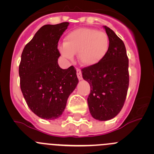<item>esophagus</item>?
<instances>
[{
	"label": "esophagus",
	"mask_w": 154,
	"mask_h": 154,
	"mask_svg": "<svg viewBox=\"0 0 154 154\" xmlns=\"http://www.w3.org/2000/svg\"><path fill=\"white\" fill-rule=\"evenodd\" d=\"M77 75L79 80H82V79H83V77H82L81 71H80V69H79V68H77Z\"/></svg>",
	"instance_id": "obj_1"
}]
</instances>
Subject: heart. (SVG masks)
<instances>
[{"instance_id": "1", "label": "heart", "mask_w": 154, "mask_h": 154, "mask_svg": "<svg viewBox=\"0 0 154 154\" xmlns=\"http://www.w3.org/2000/svg\"><path fill=\"white\" fill-rule=\"evenodd\" d=\"M109 48V38L106 32L83 27L72 30L66 35L64 45L60 48V51L68 60L77 54L80 64L89 67L97 65L105 58Z\"/></svg>"}]
</instances>
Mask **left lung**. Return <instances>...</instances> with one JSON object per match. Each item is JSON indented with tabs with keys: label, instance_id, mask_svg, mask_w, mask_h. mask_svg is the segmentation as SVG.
Returning <instances> with one entry per match:
<instances>
[{
	"label": "left lung",
	"instance_id": "8db88e82",
	"mask_svg": "<svg viewBox=\"0 0 154 154\" xmlns=\"http://www.w3.org/2000/svg\"><path fill=\"white\" fill-rule=\"evenodd\" d=\"M109 48L97 65L83 68V78L90 85L87 101L91 116L107 121L116 117L125 104L129 86V60L123 41L106 26Z\"/></svg>",
	"mask_w": 154,
	"mask_h": 154
}]
</instances>
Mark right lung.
<instances>
[{
    "label": "right lung",
    "mask_w": 154,
    "mask_h": 154,
    "mask_svg": "<svg viewBox=\"0 0 154 154\" xmlns=\"http://www.w3.org/2000/svg\"><path fill=\"white\" fill-rule=\"evenodd\" d=\"M68 25V22L44 25L21 54V90L31 111L43 119L61 116L79 82L74 66L63 69L58 65L59 40Z\"/></svg>",
    "instance_id": "obj_1"
}]
</instances>
